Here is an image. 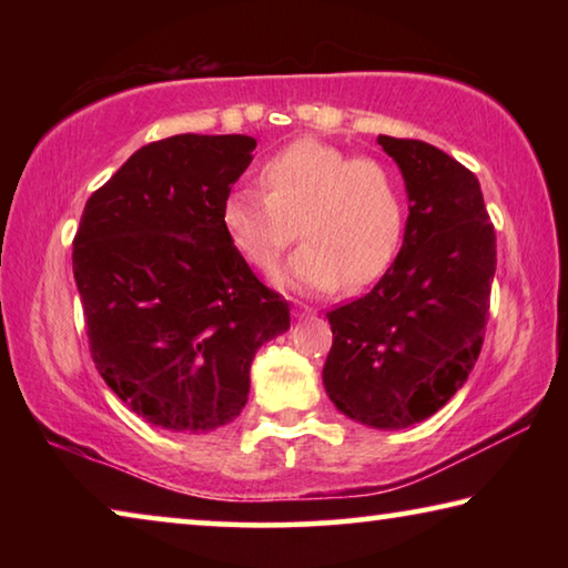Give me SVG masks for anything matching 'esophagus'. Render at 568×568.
<instances>
[{
  "label": "esophagus",
  "mask_w": 568,
  "mask_h": 568,
  "mask_svg": "<svg viewBox=\"0 0 568 568\" xmlns=\"http://www.w3.org/2000/svg\"><path fill=\"white\" fill-rule=\"evenodd\" d=\"M313 315H315L313 307H307V305L295 307V318H313Z\"/></svg>",
  "instance_id": "esophagus-1"
}]
</instances>
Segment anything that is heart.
Instances as JSON below:
<instances>
[{
    "instance_id": "heart-1",
    "label": "heart",
    "mask_w": 568,
    "mask_h": 568,
    "mask_svg": "<svg viewBox=\"0 0 568 568\" xmlns=\"http://www.w3.org/2000/svg\"><path fill=\"white\" fill-rule=\"evenodd\" d=\"M263 192L235 190L223 203V227L237 255L271 273L297 237L277 285L293 291H355L396 261L406 203L388 162L353 158L328 142L295 140L261 168Z\"/></svg>"
}]
</instances>
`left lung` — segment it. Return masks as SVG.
Instances as JSON below:
<instances>
[{"label": "left lung", "mask_w": 568, "mask_h": 568, "mask_svg": "<svg viewBox=\"0 0 568 568\" xmlns=\"http://www.w3.org/2000/svg\"><path fill=\"white\" fill-rule=\"evenodd\" d=\"M408 192L400 253L371 293L328 311L323 383L335 408L373 428L434 416L484 345L496 233L474 172L428 142L381 134Z\"/></svg>", "instance_id": "obj_1"}]
</instances>
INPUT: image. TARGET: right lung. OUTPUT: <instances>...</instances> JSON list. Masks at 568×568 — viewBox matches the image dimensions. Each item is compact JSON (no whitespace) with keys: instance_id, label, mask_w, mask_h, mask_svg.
<instances>
[{"instance_id":"obj_1","label":"right lung","mask_w":568,"mask_h":568,"mask_svg":"<svg viewBox=\"0 0 568 568\" xmlns=\"http://www.w3.org/2000/svg\"><path fill=\"white\" fill-rule=\"evenodd\" d=\"M257 142L175 134L140 148L84 205L72 243L90 353L152 426L213 430L245 408L250 363L291 328L223 227Z\"/></svg>"}]
</instances>
